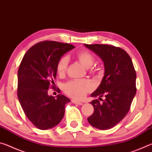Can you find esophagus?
Wrapping results in <instances>:
<instances>
[{
	"label": "esophagus",
	"mask_w": 152,
	"mask_h": 152,
	"mask_svg": "<svg viewBox=\"0 0 152 152\" xmlns=\"http://www.w3.org/2000/svg\"><path fill=\"white\" fill-rule=\"evenodd\" d=\"M72 102L74 104H78V105L83 104V103H82V102H80V101H76V100H72Z\"/></svg>",
	"instance_id": "34e87169"
}]
</instances>
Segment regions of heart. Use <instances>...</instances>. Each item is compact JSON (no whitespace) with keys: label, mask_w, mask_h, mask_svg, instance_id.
<instances>
[{"label":"heart","mask_w":152,"mask_h":152,"mask_svg":"<svg viewBox=\"0 0 152 152\" xmlns=\"http://www.w3.org/2000/svg\"><path fill=\"white\" fill-rule=\"evenodd\" d=\"M76 58L84 68H90L93 65L94 58L91 53L86 50L80 51L76 55ZM69 58L68 56L61 58L57 64L58 73L60 75L65 74L68 69ZM64 91L69 96L76 99H82L88 92L94 88L93 84L88 80H71L64 85Z\"/></svg>","instance_id":"1"}]
</instances>
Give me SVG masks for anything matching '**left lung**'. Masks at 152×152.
<instances>
[{"label": "left lung", "mask_w": 152, "mask_h": 152, "mask_svg": "<svg viewBox=\"0 0 152 152\" xmlns=\"http://www.w3.org/2000/svg\"><path fill=\"white\" fill-rule=\"evenodd\" d=\"M84 46L99 56L104 66L103 78L91 94L92 97L98 96L102 102L95 99L91 102L94 113L87 119L99 129H109L118 124L130 109L136 94L135 70L130 56L121 48L102 44Z\"/></svg>", "instance_id": "1"}]
</instances>
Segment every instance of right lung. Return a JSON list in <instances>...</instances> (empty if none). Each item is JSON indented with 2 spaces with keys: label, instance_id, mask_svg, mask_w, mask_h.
I'll list each match as a JSON object with an SVG mask.
<instances>
[{
  "label": "right lung",
  "instance_id": "1",
  "mask_svg": "<svg viewBox=\"0 0 152 152\" xmlns=\"http://www.w3.org/2000/svg\"><path fill=\"white\" fill-rule=\"evenodd\" d=\"M74 46L58 42H43L31 48L18 70L17 96L27 117L36 127L46 130L60 123L65 105L70 100L63 94L56 98L48 90L57 74L61 58Z\"/></svg>",
  "mask_w": 152,
  "mask_h": 152
}]
</instances>
